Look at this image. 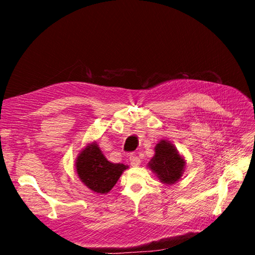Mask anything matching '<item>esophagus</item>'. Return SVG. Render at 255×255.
Here are the masks:
<instances>
[{"label":"esophagus","instance_id":"obj_1","mask_svg":"<svg viewBox=\"0 0 255 255\" xmlns=\"http://www.w3.org/2000/svg\"><path fill=\"white\" fill-rule=\"evenodd\" d=\"M129 161H130V165L133 167H137L140 165V158L137 155H135V154H132V155L129 156Z\"/></svg>","mask_w":255,"mask_h":255}]
</instances>
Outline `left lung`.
<instances>
[{
  "instance_id": "8db88e82",
  "label": "left lung",
  "mask_w": 255,
  "mask_h": 255,
  "mask_svg": "<svg viewBox=\"0 0 255 255\" xmlns=\"http://www.w3.org/2000/svg\"><path fill=\"white\" fill-rule=\"evenodd\" d=\"M148 167L161 183L172 185L183 175L185 159L171 142L160 140L155 146V154L149 161Z\"/></svg>"
}]
</instances>
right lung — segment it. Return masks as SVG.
Listing matches in <instances>:
<instances>
[{"mask_svg": "<svg viewBox=\"0 0 255 255\" xmlns=\"http://www.w3.org/2000/svg\"><path fill=\"white\" fill-rule=\"evenodd\" d=\"M128 168L123 164H114L107 160L96 142L87 144L75 160L76 173L80 180L100 195L110 192Z\"/></svg>", "mask_w": 255, "mask_h": 255, "instance_id": "1", "label": "right lung"}]
</instances>
